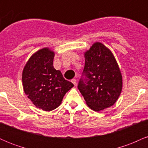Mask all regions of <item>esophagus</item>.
<instances>
[{"mask_svg":"<svg viewBox=\"0 0 148 148\" xmlns=\"http://www.w3.org/2000/svg\"><path fill=\"white\" fill-rule=\"evenodd\" d=\"M71 81H72V84H74V86H76V79H72Z\"/></svg>","mask_w":148,"mask_h":148,"instance_id":"1","label":"esophagus"}]
</instances>
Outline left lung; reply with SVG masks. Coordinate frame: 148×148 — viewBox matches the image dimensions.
Wrapping results in <instances>:
<instances>
[{
	"label": "left lung",
	"instance_id": "obj_1",
	"mask_svg": "<svg viewBox=\"0 0 148 148\" xmlns=\"http://www.w3.org/2000/svg\"><path fill=\"white\" fill-rule=\"evenodd\" d=\"M85 67L78 88L91 109L113 106L123 88V77L114 56L106 46L95 42L85 53Z\"/></svg>",
	"mask_w": 148,
	"mask_h": 148
}]
</instances>
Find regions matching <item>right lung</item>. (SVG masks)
Instances as JSON below:
<instances>
[{"label": "right lung", "instance_id": "add662e5", "mask_svg": "<svg viewBox=\"0 0 148 148\" xmlns=\"http://www.w3.org/2000/svg\"><path fill=\"white\" fill-rule=\"evenodd\" d=\"M54 52L49 48L30 58L22 73L24 92L37 108L51 111L60 106L64 95L74 86L53 67Z\"/></svg>", "mask_w": 148, "mask_h": 148}]
</instances>
